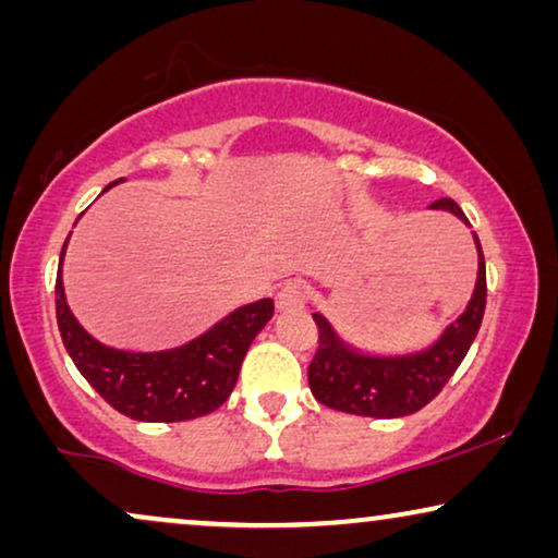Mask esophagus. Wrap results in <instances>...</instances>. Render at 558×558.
<instances>
[{"instance_id":"34e87169","label":"esophagus","mask_w":558,"mask_h":558,"mask_svg":"<svg viewBox=\"0 0 558 558\" xmlns=\"http://www.w3.org/2000/svg\"><path fill=\"white\" fill-rule=\"evenodd\" d=\"M307 304V289L300 281H287L277 292V310L279 312H296Z\"/></svg>"}]
</instances>
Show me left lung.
<instances>
[{
	"label": "left lung",
	"instance_id": "1",
	"mask_svg": "<svg viewBox=\"0 0 558 558\" xmlns=\"http://www.w3.org/2000/svg\"><path fill=\"white\" fill-rule=\"evenodd\" d=\"M434 210H449L470 226L460 205L449 197L432 203ZM477 284L468 310L441 332L432 348L411 355H365L340 340L323 315H312L317 325V353L312 357L307 378L312 396L325 407L355 416L399 418L416 414L437 396L475 340L485 315V256L477 233Z\"/></svg>",
	"mask_w": 558,
	"mask_h": 558
}]
</instances>
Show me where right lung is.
<instances>
[{"mask_svg": "<svg viewBox=\"0 0 558 558\" xmlns=\"http://www.w3.org/2000/svg\"><path fill=\"white\" fill-rule=\"evenodd\" d=\"M65 246L68 241L60 251V266ZM60 266L56 317L68 355L96 393L134 422H187L216 411L231 396L251 342L274 315V302L258 300L231 312L187 345L159 353H129L94 340L78 325L65 302Z\"/></svg>", "mask_w": 558, "mask_h": 558, "instance_id": "obj_1", "label": "right lung"}]
</instances>
